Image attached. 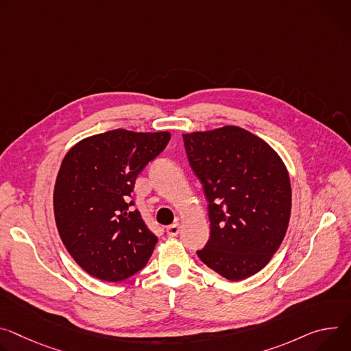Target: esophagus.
I'll return each instance as SVG.
<instances>
[{"label": "esophagus", "instance_id": "obj_1", "mask_svg": "<svg viewBox=\"0 0 351 351\" xmlns=\"http://www.w3.org/2000/svg\"><path fill=\"white\" fill-rule=\"evenodd\" d=\"M167 234L169 237H176L179 234V224H178V222H175V224H172L167 228Z\"/></svg>", "mask_w": 351, "mask_h": 351}]
</instances>
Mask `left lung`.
Masks as SVG:
<instances>
[{"mask_svg": "<svg viewBox=\"0 0 351 351\" xmlns=\"http://www.w3.org/2000/svg\"><path fill=\"white\" fill-rule=\"evenodd\" d=\"M183 143L208 203L210 238L197 256L231 281L256 274L289 227V172L269 144L241 127L183 134Z\"/></svg>", "mask_w": 351, "mask_h": 351, "instance_id": "8db88e82", "label": "left lung"}]
</instances>
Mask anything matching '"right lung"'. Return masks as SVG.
Returning a JSON list of instances; mask_svg holds the SVG:
<instances>
[{
  "instance_id": "obj_1",
  "label": "right lung",
  "mask_w": 351,
  "mask_h": 351,
  "mask_svg": "<svg viewBox=\"0 0 351 351\" xmlns=\"http://www.w3.org/2000/svg\"><path fill=\"white\" fill-rule=\"evenodd\" d=\"M168 132L112 130L88 137L64 156L54 186L60 238L90 276L121 281L148 262L158 238L133 208L136 178L161 154Z\"/></svg>"
}]
</instances>
